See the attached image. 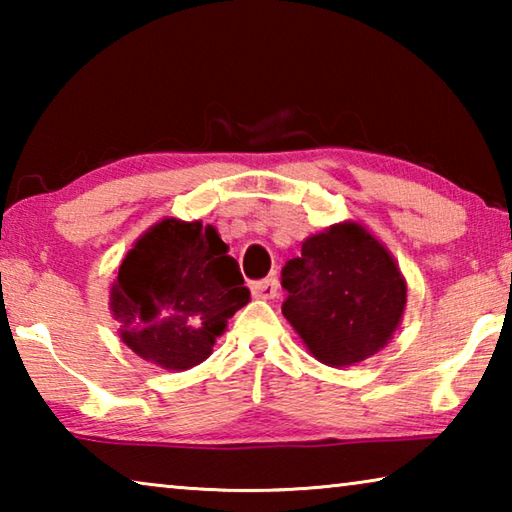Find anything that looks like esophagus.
<instances>
[{
	"label": "esophagus",
	"instance_id": "obj_1",
	"mask_svg": "<svg viewBox=\"0 0 512 512\" xmlns=\"http://www.w3.org/2000/svg\"><path fill=\"white\" fill-rule=\"evenodd\" d=\"M277 289H280V284H277L275 277H266V280H259L253 284V296L262 300H271L277 296Z\"/></svg>",
	"mask_w": 512,
	"mask_h": 512
}]
</instances>
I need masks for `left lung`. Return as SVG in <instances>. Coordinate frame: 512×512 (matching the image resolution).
<instances>
[{
    "label": "left lung",
    "instance_id": "8db88e82",
    "mask_svg": "<svg viewBox=\"0 0 512 512\" xmlns=\"http://www.w3.org/2000/svg\"><path fill=\"white\" fill-rule=\"evenodd\" d=\"M282 289V314L327 366H352L384 348L406 305L400 268L357 223L309 237L284 264Z\"/></svg>",
    "mask_w": 512,
    "mask_h": 512
}]
</instances>
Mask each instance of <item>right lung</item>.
<instances>
[{
    "mask_svg": "<svg viewBox=\"0 0 512 512\" xmlns=\"http://www.w3.org/2000/svg\"><path fill=\"white\" fill-rule=\"evenodd\" d=\"M248 300L237 259L212 225L164 219L121 262L110 309L135 354L187 370L210 357L216 336Z\"/></svg>",
    "mask_w": 512,
    "mask_h": 512,
    "instance_id": "obj_1",
    "label": "right lung"
}]
</instances>
